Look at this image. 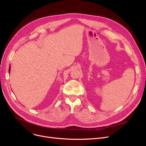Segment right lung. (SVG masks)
Segmentation results:
<instances>
[{"label": "right lung", "instance_id": "obj_1", "mask_svg": "<svg viewBox=\"0 0 146 146\" xmlns=\"http://www.w3.org/2000/svg\"><path fill=\"white\" fill-rule=\"evenodd\" d=\"M10 71H11V66H9V73L10 72Z\"/></svg>", "mask_w": 146, "mask_h": 146}]
</instances>
